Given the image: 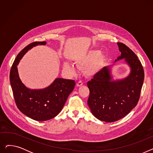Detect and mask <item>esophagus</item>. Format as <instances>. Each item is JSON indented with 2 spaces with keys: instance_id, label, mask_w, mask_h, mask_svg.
Wrapping results in <instances>:
<instances>
[{
  "instance_id": "obj_1",
  "label": "esophagus",
  "mask_w": 153,
  "mask_h": 153,
  "mask_svg": "<svg viewBox=\"0 0 153 153\" xmlns=\"http://www.w3.org/2000/svg\"><path fill=\"white\" fill-rule=\"evenodd\" d=\"M83 85V82H82V81H79L77 83V85L78 86V87H81V85Z\"/></svg>"
}]
</instances>
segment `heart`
<instances>
[{"label": "heart", "instance_id": "b5f03b06", "mask_svg": "<svg viewBox=\"0 0 153 153\" xmlns=\"http://www.w3.org/2000/svg\"><path fill=\"white\" fill-rule=\"evenodd\" d=\"M105 57L101 55L99 50H91L85 54L77 57L74 63L79 68H85L84 71L86 75L92 76L101 70L104 63ZM63 69L69 74H74L76 72V68L72 64L68 62H64Z\"/></svg>", "mask_w": 153, "mask_h": 153}]
</instances>
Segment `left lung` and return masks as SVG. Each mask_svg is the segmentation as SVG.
Masks as SVG:
<instances>
[{"label": "left lung", "mask_w": 153, "mask_h": 153, "mask_svg": "<svg viewBox=\"0 0 153 153\" xmlns=\"http://www.w3.org/2000/svg\"><path fill=\"white\" fill-rule=\"evenodd\" d=\"M121 55L115 61L125 59L130 73L121 80L113 81L110 66L103 68L87 82L90 91L87 104L97 119L114 122L125 117L136 107L140 97L144 73L140 61L122 43H117Z\"/></svg>", "instance_id": "obj_1"}]
</instances>
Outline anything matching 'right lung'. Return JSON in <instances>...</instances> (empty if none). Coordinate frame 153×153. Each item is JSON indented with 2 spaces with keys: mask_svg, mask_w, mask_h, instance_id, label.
Here are the masks:
<instances>
[{
  "mask_svg": "<svg viewBox=\"0 0 153 153\" xmlns=\"http://www.w3.org/2000/svg\"><path fill=\"white\" fill-rule=\"evenodd\" d=\"M46 44V42H36L23 48L15 58L10 72V81L16 105L22 113L36 121H46L57 116L76 84L74 80L56 78L45 89H30L22 83L17 69L20 59L33 46Z\"/></svg>",
  "mask_w": 153,
  "mask_h": 153,
  "instance_id": "right-lung-1",
  "label": "right lung"
}]
</instances>
